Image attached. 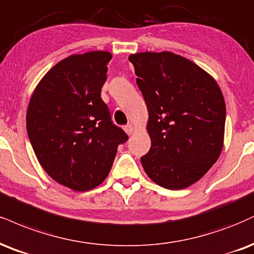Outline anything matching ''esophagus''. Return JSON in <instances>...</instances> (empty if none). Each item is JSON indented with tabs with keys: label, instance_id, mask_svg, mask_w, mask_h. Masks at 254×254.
<instances>
[{
	"label": "esophagus",
	"instance_id": "34e87169",
	"mask_svg": "<svg viewBox=\"0 0 254 254\" xmlns=\"http://www.w3.org/2000/svg\"><path fill=\"white\" fill-rule=\"evenodd\" d=\"M124 130H125V132L127 133V135H131V133L135 131V127H133L132 124H127V125H125V127H124Z\"/></svg>",
	"mask_w": 254,
	"mask_h": 254
}]
</instances>
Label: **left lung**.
Here are the masks:
<instances>
[{"label":"left lung","mask_w":254,"mask_h":254,"mask_svg":"<svg viewBox=\"0 0 254 254\" xmlns=\"http://www.w3.org/2000/svg\"><path fill=\"white\" fill-rule=\"evenodd\" d=\"M149 112L150 150L140 157L148 176L177 190L202 177L224 144L226 105L219 85L181 56L137 53L129 57Z\"/></svg>","instance_id":"8db88e82"}]
</instances>
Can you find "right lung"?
<instances>
[{
	"mask_svg": "<svg viewBox=\"0 0 254 254\" xmlns=\"http://www.w3.org/2000/svg\"><path fill=\"white\" fill-rule=\"evenodd\" d=\"M109 52L75 54L41 79L27 110V133L38 161L54 181L77 191L109 175L119 144L127 140L100 98Z\"/></svg>",
	"mask_w": 254,
	"mask_h": 254,
	"instance_id": "add662e5",
	"label": "right lung"
}]
</instances>
